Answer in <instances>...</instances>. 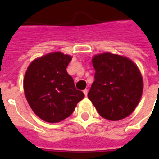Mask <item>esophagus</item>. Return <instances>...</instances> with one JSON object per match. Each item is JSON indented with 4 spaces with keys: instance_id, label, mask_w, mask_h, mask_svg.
<instances>
[{
    "instance_id": "esophagus-1",
    "label": "esophagus",
    "mask_w": 159,
    "mask_h": 159,
    "mask_svg": "<svg viewBox=\"0 0 159 159\" xmlns=\"http://www.w3.org/2000/svg\"><path fill=\"white\" fill-rule=\"evenodd\" d=\"M83 93H84V94H85V96H87V95H88V89L83 90Z\"/></svg>"
}]
</instances>
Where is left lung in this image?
Returning a JSON list of instances; mask_svg holds the SVG:
<instances>
[{"instance_id": "1", "label": "left lung", "mask_w": 159, "mask_h": 159, "mask_svg": "<svg viewBox=\"0 0 159 159\" xmlns=\"http://www.w3.org/2000/svg\"><path fill=\"white\" fill-rule=\"evenodd\" d=\"M94 82L88 97L100 116L111 121L132 113L143 91L142 76L137 66L126 57L110 52L92 59Z\"/></svg>"}]
</instances>
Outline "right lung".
Returning a JSON list of instances; mask_svg holds the SVG:
<instances>
[{"label": "right lung", "instance_id": "right-lung-1", "mask_svg": "<svg viewBox=\"0 0 159 159\" xmlns=\"http://www.w3.org/2000/svg\"><path fill=\"white\" fill-rule=\"evenodd\" d=\"M71 56L50 52L35 59L26 70L24 90L36 116L48 123H58L71 115L84 93L77 90L66 67Z\"/></svg>", "mask_w": 159, "mask_h": 159}]
</instances>
